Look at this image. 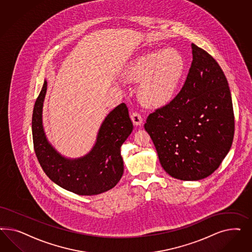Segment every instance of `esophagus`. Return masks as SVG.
<instances>
[{"label": "esophagus", "instance_id": "obj_1", "mask_svg": "<svg viewBox=\"0 0 252 252\" xmlns=\"http://www.w3.org/2000/svg\"><path fill=\"white\" fill-rule=\"evenodd\" d=\"M131 120H132V122L133 124L137 126H141L142 124H143V118H142V116L139 115L138 113L137 112H135V113H132V115H131Z\"/></svg>", "mask_w": 252, "mask_h": 252}]
</instances>
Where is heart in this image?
Listing matches in <instances>:
<instances>
[{
  "instance_id": "obj_1",
  "label": "heart",
  "mask_w": 252,
  "mask_h": 252,
  "mask_svg": "<svg viewBox=\"0 0 252 252\" xmlns=\"http://www.w3.org/2000/svg\"><path fill=\"white\" fill-rule=\"evenodd\" d=\"M186 62L175 48L138 54L124 72L132 82H140L139 99L149 106H161L174 98L183 78Z\"/></svg>"
}]
</instances>
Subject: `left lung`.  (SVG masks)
<instances>
[{
	"instance_id": "left-lung-1",
	"label": "left lung",
	"mask_w": 252,
	"mask_h": 252,
	"mask_svg": "<svg viewBox=\"0 0 252 252\" xmlns=\"http://www.w3.org/2000/svg\"><path fill=\"white\" fill-rule=\"evenodd\" d=\"M183 89L147 118L161 167L184 181H198L220 166L232 146L235 119L227 79L218 63L194 43Z\"/></svg>"
}]
</instances>
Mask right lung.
Returning a JSON list of instances; mask_svg holds the SVG:
<instances>
[{
  "mask_svg": "<svg viewBox=\"0 0 252 252\" xmlns=\"http://www.w3.org/2000/svg\"><path fill=\"white\" fill-rule=\"evenodd\" d=\"M47 92L44 79L32 115L34 150L47 176L59 187L82 196H92L113 189L124 174L121 146L133 131L125 103L115 107L100 124L92 150L81 157L68 158L49 141L42 112Z\"/></svg>",
  "mask_w": 252,
  "mask_h": 252,
  "instance_id": "1",
  "label": "right lung"
}]
</instances>
